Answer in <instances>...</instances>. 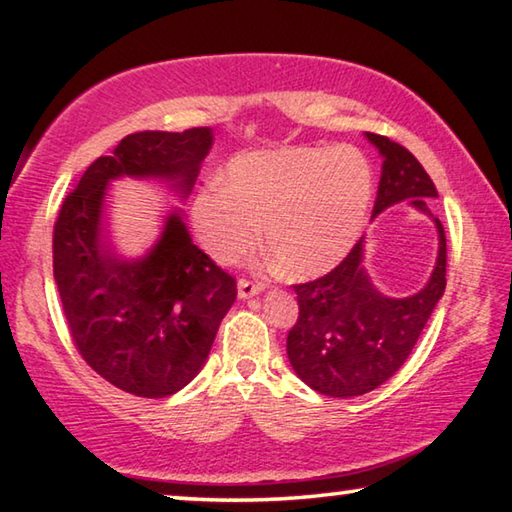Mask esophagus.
I'll return each instance as SVG.
<instances>
[{"instance_id":"obj_1","label":"esophagus","mask_w":512,"mask_h":512,"mask_svg":"<svg viewBox=\"0 0 512 512\" xmlns=\"http://www.w3.org/2000/svg\"><path fill=\"white\" fill-rule=\"evenodd\" d=\"M237 287H239V298H250V296H257V293L264 289V282L248 280V277H239Z\"/></svg>"}]
</instances>
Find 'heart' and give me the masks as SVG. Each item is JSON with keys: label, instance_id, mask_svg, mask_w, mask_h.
<instances>
[{"label": "heart", "instance_id": "b5f03b06", "mask_svg": "<svg viewBox=\"0 0 512 512\" xmlns=\"http://www.w3.org/2000/svg\"><path fill=\"white\" fill-rule=\"evenodd\" d=\"M375 176L354 146H284L241 153L221 183L194 196L192 221L207 253L235 262L259 239L284 273H325L350 253L370 210Z\"/></svg>", "mask_w": 512, "mask_h": 512}]
</instances>
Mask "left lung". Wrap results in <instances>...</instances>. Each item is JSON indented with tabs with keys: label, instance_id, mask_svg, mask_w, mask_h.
Returning a JSON list of instances; mask_svg holds the SVG:
<instances>
[{
	"label": "left lung",
	"instance_id": "1",
	"mask_svg": "<svg viewBox=\"0 0 512 512\" xmlns=\"http://www.w3.org/2000/svg\"><path fill=\"white\" fill-rule=\"evenodd\" d=\"M366 137L384 158L372 216L411 201L436 223L440 250L429 284L409 298H386L372 287L361 266V241L323 277L293 284L300 311L287 336L289 361L307 386L329 397H357L391 379L445 293L447 239L443 223L429 210V198H438L433 180L402 144L375 133Z\"/></svg>",
	"mask_w": 512,
	"mask_h": 512
}]
</instances>
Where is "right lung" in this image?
<instances>
[{
	"instance_id": "add662e5",
	"label": "right lung",
	"mask_w": 512,
	"mask_h": 512,
	"mask_svg": "<svg viewBox=\"0 0 512 512\" xmlns=\"http://www.w3.org/2000/svg\"><path fill=\"white\" fill-rule=\"evenodd\" d=\"M210 146V128L126 135L90 164L54 223V280L69 336L97 375L137 397H169L198 375L237 280L192 244L178 214L149 255L115 257L101 241L106 185L153 176L187 196Z\"/></svg>"
}]
</instances>
